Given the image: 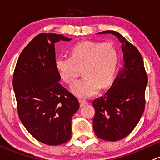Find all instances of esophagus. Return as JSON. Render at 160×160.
I'll return each instance as SVG.
<instances>
[{"instance_id":"esophagus-1","label":"esophagus","mask_w":160,"mask_h":160,"mask_svg":"<svg viewBox=\"0 0 160 160\" xmlns=\"http://www.w3.org/2000/svg\"><path fill=\"white\" fill-rule=\"evenodd\" d=\"M80 106L83 107L85 106H86V105H88V102H87V101H85V100H80Z\"/></svg>"}]
</instances>
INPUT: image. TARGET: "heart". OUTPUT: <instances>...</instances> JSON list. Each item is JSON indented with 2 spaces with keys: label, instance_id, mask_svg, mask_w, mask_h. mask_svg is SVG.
Here are the masks:
<instances>
[{
  "label": "heart",
  "instance_id": "obj_1",
  "mask_svg": "<svg viewBox=\"0 0 160 160\" xmlns=\"http://www.w3.org/2000/svg\"><path fill=\"white\" fill-rule=\"evenodd\" d=\"M118 61V52L112 43L87 40L72 48L70 58H57L55 67L69 85L75 82L79 69L83 68L84 78L74 83L72 90L79 98H88L112 83Z\"/></svg>",
  "mask_w": 160,
  "mask_h": 160
}]
</instances>
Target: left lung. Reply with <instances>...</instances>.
Instances as JSON below:
<instances>
[{"label": "left lung", "instance_id": "1", "mask_svg": "<svg viewBox=\"0 0 160 160\" xmlns=\"http://www.w3.org/2000/svg\"><path fill=\"white\" fill-rule=\"evenodd\" d=\"M108 33L122 43L123 64L108 92L92 102L93 126L100 139L118 141L134 130L144 112L148 75L139 50L118 32H100Z\"/></svg>", "mask_w": 160, "mask_h": 160}]
</instances>
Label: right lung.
Listing matches in <instances>:
<instances>
[{
	"label": "right lung",
	"mask_w": 160,
	"mask_h": 160,
	"mask_svg": "<svg viewBox=\"0 0 160 160\" xmlns=\"http://www.w3.org/2000/svg\"><path fill=\"white\" fill-rule=\"evenodd\" d=\"M72 39L41 33L23 48L13 74L18 113L32 136L48 145L72 137V118L80 107L78 98L64 88L55 67L54 43Z\"/></svg>",
	"instance_id": "obj_1"
}]
</instances>
